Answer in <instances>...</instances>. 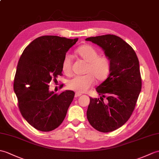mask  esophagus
<instances>
[{"label":"esophagus","instance_id":"esophagus-1","mask_svg":"<svg viewBox=\"0 0 159 159\" xmlns=\"http://www.w3.org/2000/svg\"><path fill=\"white\" fill-rule=\"evenodd\" d=\"M81 95V93H75V98H78L79 96H80Z\"/></svg>","mask_w":159,"mask_h":159}]
</instances>
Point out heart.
I'll return each mask as SVG.
<instances>
[{"label":"heart","instance_id":"b5f03b06","mask_svg":"<svg viewBox=\"0 0 159 159\" xmlns=\"http://www.w3.org/2000/svg\"><path fill=\"white\" fill-rule=\"evenodd\" d=\"M76 54L87 62L83 76H76L69 80L67 87L77 93H84L93 87L96 79L98 81H104L108 77L110 70V61L108 57L99 55L98 51L90 45H84L76 51ZM61 69L66 75H70L72 70V58L66 54L63 58Z\"/></svg>","mask_w":159,"mask_h":159}]
</instances>
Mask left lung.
I'll return each mask as SVG.
<instances>
[{
	"mask_svg": "<svg viewBox=\"0 0 159 159\" xmlns=\"http://www.w3.org/2000/svg\"><path fill=\"white\" fill-rule=\"evenodd\" d=\"M102 48L110 61L108 77L96 88L100 99L91 98L87 119L95 129L108 133L117 129L132 114L142 89L139 60L134 49L116 35L85 39ZM107 101H103V98Z\"/></svg>",
	"mask_w": 159,
	"mask_h": 159,
	"instance_id": "obj_1",
	"label": "left lung"
}]
</instances>
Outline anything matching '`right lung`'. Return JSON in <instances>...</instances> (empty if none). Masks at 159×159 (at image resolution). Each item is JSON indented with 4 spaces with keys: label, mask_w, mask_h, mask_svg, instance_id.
<instances>
[{
    "label": "right lung",
    "mask_w": 159,
    "mask_h": 159,
    "mask_svg": "<svg viewBox=\"0 0 159 159\" xmlns=\"http://www.w3.org/2000/svg\"><path fill=\"white\" fill-rule=\"evenodd\" d=\"M78 39L43 36L25 48L18 61L13 89L21 115L37 130H54L64 120L75 97L66 90L49 91L52 79L61 75V63Z\"/></svg>",
    "instance_id": "right-lung-1"
}]
</instances>
